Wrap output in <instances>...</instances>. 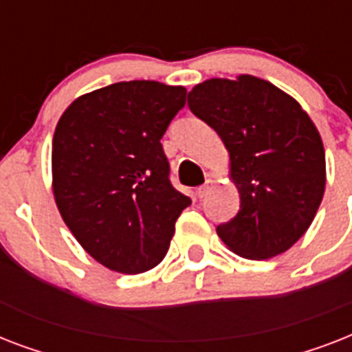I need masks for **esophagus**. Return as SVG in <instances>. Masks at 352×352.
<instances>
[{"label": "esophagus", "instance_id": "obj_1", "mask_svg": "<svg viewBox=\"0 0 352 352\" xmlns=\"http://www.w3.org/2000/svg\"><path fill=\"white\" fill-rule=\"evenodd\" d=\"M212 188H214V181H212V179H208V181L204 182L203 186H199L197 188V195L201 199L203 197H206V195H208V192L210 190H212Z\"/></svg>", "mask_w": 352, "mask_h": 352}]
</instances>
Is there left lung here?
Masks as SVG:
<instances>
[{
	"label": "left lung",
	"instance_id": "8db88e82",
	"mask_svg": "<svg viewBox=\"0 0 352 352\" xmlns=\"http://www.w3.org/2000/svg\"><path fill=\"white\" fill-rule=\"evenodd\" d=\"M188 106L230 153L241 206L217 226L223 243L246 259L289 250L311 226L325 192V149L314 122L292 96L250 74L197 84Z\"/></svg>",
	"mask_w": 352,
	"mask_h": 352
}]
</instances>
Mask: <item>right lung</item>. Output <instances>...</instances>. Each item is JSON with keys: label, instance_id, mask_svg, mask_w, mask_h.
<instances>
[{"label": "right lung", "instance_id": "obj_1", "mask_svg": "<svg viewBox=\"0 0 352 352\" xmlns=\"http://www.w3.org/2000/svg\"><path fill=\"white\" fill-rule=\"evenodd\" d=\"M184 104L182 85L131 80L78 96L58 120L54 201L84 250L109 270L157 267L192 204L171 186L160 144Z\"/></svg>", "mask_w": 352, "mask_h": 352}]
</instances>
